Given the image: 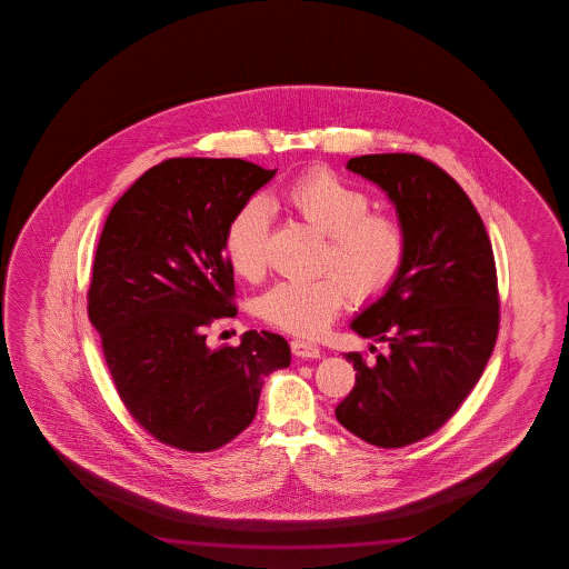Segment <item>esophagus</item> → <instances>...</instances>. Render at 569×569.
Wrapping results in <instances>:
<instances>
[{"label": "esophagus", "mask_w": 569, "mask_h": 569, "mask_svg": "<svg viewBox=\"0 0 569 569\" xmlns=\"http://www.w3.org/2000/svg\"><path fill=\"white\" fill-rule=\"evenodd\" d=\"M290 350H292V355H295V357H320V348H318L317 345H310V342H305V340H292V342H290Z\"/></svg>", "instance_id": "esophagus-1"}]
</instances>
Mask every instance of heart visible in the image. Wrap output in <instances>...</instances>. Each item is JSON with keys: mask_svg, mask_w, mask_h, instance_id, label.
I'll list each match as a JSON object with an SVG mask.
<instances>
[{"mask_svg": "<svg viewBox=\"0 0 569 569\" xmlns=\"http://www.w3.org/2000/svg\"><path fill=\"white\" fill-rule=\"evenodd\" d=\"M279 207L325 237L320 279L282 280L259 300V315L270 327L300 337H317L345 307L348 292L375 300L395 284L408 257V234L392 212L372 211V197L328 169L300 174L280 191ZM269 212L259 201L234 212L224 249L242 279L257 280L267 269Z\"/></svg>", "mask_w": 569, "mask_h": 569, "instance_id": "obj_1", "label": "heart"}]
</instances>
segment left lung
Masks as SVG:
<instances>
[{
  "label": "left lung",
  "mask_w": 569,
  "mask_h": 569,
  "mask_svg": "<svg viewBox=\"0 0 569 569\" xmlns=\"http://www.w3.org/2000/svg\"><path fill=\"white\" fill-rule=\"evenodd\" d=\"M350 171L396 202L408 234L405 269L352 320L388 350L348 352L357 382L335 415L378 448H405L440 430L490 360L500 330L496 260L482 217L438 164L415 153L362 154ZM376 352V348H370Z\"/></svg>",
  "instance_id": "obj_1"
}]
</instances>
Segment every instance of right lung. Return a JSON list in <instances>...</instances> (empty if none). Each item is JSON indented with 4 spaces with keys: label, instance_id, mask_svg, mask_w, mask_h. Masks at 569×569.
Here are the masks:
<instances>
[{
    "label": "right lung",
    "instance_id": "obj_1",
    "mask_svg": "<svg viewBox=\"0 0 569 569\" xmlns=\"http://www.w3.org/2000/svg\"><path fill=\"white\" fill-rule=\"evenodd\" d=\"M274 173L242 159H167L107 214L87 315L127 412L177 450L234 440L257 416L264 376L290 365L287 340L267 330L207 345L212 322L237 315L227 227Z\"/></svg>",
    "mask_w": 569,
    "mask_h": 569
}]
</instances>
